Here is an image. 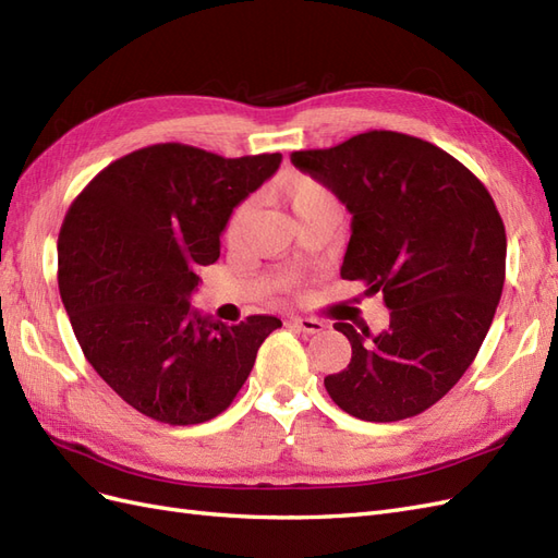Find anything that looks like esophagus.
<instances>
[{
  "mask_svg": "<svg viewBox=\"0 0 558 558\" xmlns=\"http://www.w3.org/2000/svg\"><path fill=\"white\" fill-rule=\"evenodd\" d=\"M290 323L296 327V330H302L306 335H318L325 330V323L318 320V318H304V316H292Z\"/></svg>",
  "mask_w": 558,
  "mask_h": 558,
  "instance_id": "34e87169",
  "label": "esophagus"
}]
</instances>
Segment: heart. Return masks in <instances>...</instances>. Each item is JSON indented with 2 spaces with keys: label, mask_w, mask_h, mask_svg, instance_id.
Here are the masks:
<instances>
[{
  "label": "heart",
  "mask_w": 558,
  "mask_h": 558,
  "mask_svg": "<svg viewBox=\"0 0 558 558\" xmlns=\"http://www.w3.org/2000/svg\"><path fill=\"white\" fill-rule=\"evenodd\" d=\"M278 191L282 195L284 203L290 205V209L296 214H302L311 207H316L320 203H327V199H335L332 193L325 189V185L320 181H316L308 174H299V171H292V174L284 177L278 185ZM252 217V207L250 203H242L233 209L231 219H228V226H226V238L228 242H238L242 231H245V226Z\"/></svg>",
  "instance_id": "b5f03b06"
}]
</instances>
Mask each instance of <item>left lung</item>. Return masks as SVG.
Wrapping results in <instances>:
<instances>
[{
  "instance_id": "1",
  "label": "left lung",
  "mask_w": 558,
  "mask_h": 558,
  "mask_svg": "<svg viewBox=\"0 0 558 558\" xmlns=\"http://www.w3.org/2000/svg\"><path fill=\"white\" fill-rule=\"evenodd\" d=\"M290 157L351 211L341 278L363 280L391 308L377 337L335 323L351 363L325 389L365 422L415 417L460 381L490 330L507 266L502 217L462 162L417 136L375 130Z\"/></svg>"
}]
</instances>
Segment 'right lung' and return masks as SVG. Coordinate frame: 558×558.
Here are the masks:
<instances>
[{"mask_svg":"<svg viewBox=\"0 0 558 558\" xmlns=\"http://www.w3.org/2000/svg\"><path fill=\"white\" fill-rule=\"evenodd\" d=\"M280 160L155 143L98 171L70 205L59 233L70 325L92 367L141 415L171 426L221 415L282 325H226L189 302L199 266L219 259L233 209Z\"/></svg>","mask_w":558,"mask_h":558,"instance_id":"1","label":"right lung"}]
</instances>
